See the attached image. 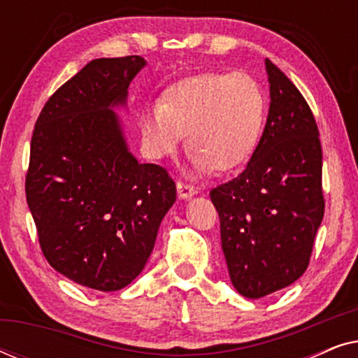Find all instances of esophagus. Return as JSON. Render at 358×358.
Masks as SVG:
<instances>
[{"label": "esophagus", "instance_id": "34e87169", "mask_svg": "<svg viewBox=\"0 0 358 358\" xmlns=\"http://www.w3.org/2000/svg\"><path fill=\"white\" fill-rule=\"evenodd\" d=\"M176 187H178L179 199H190L192 195H195V189L192 187V185L185 184V182H182V180H178Z\"/></svg>", "mask_w": 358, "mask_h": 358}]
</instances>
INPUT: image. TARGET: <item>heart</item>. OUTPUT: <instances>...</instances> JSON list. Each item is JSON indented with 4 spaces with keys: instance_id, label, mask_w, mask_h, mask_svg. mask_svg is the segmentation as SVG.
<instances>
[{
    "instance_id": "heart-1",
    "label": "heart",
    "mask_w": 358,
    "mask_h": 358,
    "mask_svg": "<svg viewBox=\"0 0 358 358\" xmlns=\"http://www.w3.org/2000/svg\"><path fill=\"white\" fill-rule=\"evenodd\" d=\"M266 94L246 73H200L164 91L138 115L141 145L150 158L174 153L185 134L194 169L231 171L249 159L266 120Z\"/></svg>"
}]
</instances>
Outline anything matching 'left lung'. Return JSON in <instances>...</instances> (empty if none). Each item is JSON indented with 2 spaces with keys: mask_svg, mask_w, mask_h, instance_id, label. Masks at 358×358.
Returning <instances> with one entry per match:
<instances>
[{
  "mask_svg": "<svg viewBox=\"0 0 358 358\" xmlns=\"http://www.w3.org/2000/svg\"><path fill=\"white\" fill-rule=\"evenodd\" d=\"M267 124L246 169L212 189L229 278L246 298L282 290L305 273L324 215L322 151L315 115L266 58Z\"/></svg>",
  "mask_w": 358,
  "mask_h": 358,
  "instance_id": "8db88e82",
  "label": "left lung"
}]
</instances>
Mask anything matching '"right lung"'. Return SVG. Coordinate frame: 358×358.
I'll list each match as a JSON object with an SVG mask.
<instances>
[{"mask_svg": "<svg viewBox=\"0 0 358 358\" xmlns=\"http://www.w3.org/2000/svg\"><path fill=\"white\" fill-rule=\"evenodd\" d=\"M146 62L97 58L53 92L31 140L26 197L48 264L99 292L143 271L176 184L158 164H140L115 107Z\"/></svg>", "mask_w": 358, "mask_h": 358, "instance_id": "add662e5", "label": "right lung"}]
</instances>
